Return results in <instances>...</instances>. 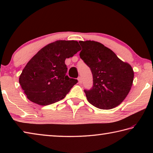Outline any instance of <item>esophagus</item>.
<instances>
[{"label":"esophagus","instance_id":"34e87169","mask_svg":"<svg viewBox=\"0 0 153 153\" xmlns=\"http://www.w3.org/2000/svg\"><path fill=\"white\" fill-rule=\"evenodd\" d=\"M78 81H79V83H82V79H81V76L78 77Z\"/></svg>","mask_w":153,"mask_h":153}]
</instances>
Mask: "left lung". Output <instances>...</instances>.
<instances>
[{
  "instance_id": "obj_1",
  "label": "left lung",
  "mask_w": 153,
  "mask_h": 153,
  "mask_svg": "<svg viewBox=\"0 0 153 153\" xmlns=\"http://www.w3.org/2000/svg\"><path fill=\"white\" fill-rule=\"evenodd\" d=\"M79 55L90 68L93 86L84 90L88 102L101 109H111L125 99L133 84L132 67L123 62L111 49L95 41H80Z\"/></svg>"
}]
</instances>
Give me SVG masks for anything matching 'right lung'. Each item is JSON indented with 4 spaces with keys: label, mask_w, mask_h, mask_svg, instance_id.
Wrapping results in <instances>:
<instances>
[{
    "label": "right lung",
    "mask_w": 153,
    "mask_h": 153,
    "mask_svg": "<svg viewBox=\"0 0 153 153\" xmlns=\"http://www.w3.org/2000/svg\"><path fill=\"white\" fill-rule=\"evenodd\" d=\"M81 50L78 42L58 40L42 48L34 55L19 78L27 98L39 105L58 102L68 94L77 79L66 75V58Z\"/></svg>",
    "instance_id": "obj_1"
}]
</instances>
